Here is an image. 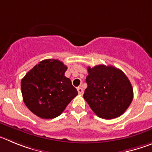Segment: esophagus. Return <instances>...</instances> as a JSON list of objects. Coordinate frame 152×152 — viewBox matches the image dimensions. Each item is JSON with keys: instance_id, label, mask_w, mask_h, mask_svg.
Returning <instances> with one entry per match:
<instances>
[{"instance_id": "esophagus-1", "label": "esophagus", "mask_w": 152, "mask_h": 152, "mask_svg": "<svg viewBox=\"0 0 152 152\" xmlns=\"http://www.w3.org/2000/svg\"><path fill=\"white\" fill-rule=\"evenodd\" d=\"M77 91H78V93H79V95H83V89L81 88V87H78Z\"/></svg>"}]
</instances>
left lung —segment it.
Returning <instances> with one entry per match:
<instances>
[{
  "label": "left lung",
  "mask_w": 152,
  "mask_h": 152,
  "mask_svg": "<svg viewBox=\"0 0 152 152\" xmlns=\"http://www.w3.org/2000/svg\"><path fill=\"white\" fill-rule=\"evenodd\" d=\"M88 87L83 98L98 117L110 120L120 117L133 98L132 85L122 70L113 66L88 67Z\"/></svg>",
  "instance_id": "8db88e82"
}]
</instances>
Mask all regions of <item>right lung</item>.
<instances>
[{"instance_id": "obj_1", "label": "right lung", "mask_w": 152, "mask_h": 152, "mask_svg": "<svg viewBox=\"0 0 152 152\" xmlns=\"http://www.w3.org/2000/svg\"><path fill=\"white\" fill-rule=\"evenodd\" d=\"M66 69L58 60H44L23 78V102L34 114L42 119L55 118L78 95L70 79L64 76Z\"/></svg>"}]
</instances>
